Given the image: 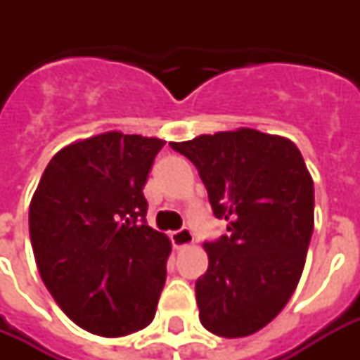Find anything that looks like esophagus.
Here are the masks:
<instances>
[{
	"label": "esophagus",
	"mask_w": 360,
	"mask_h": 360,
	"mask_svg": "<svg viewBox=\"0 0 360 360\" xmlns=\"http://www.w3.org/2000/svg\"><path fill=\"white\" fill-rule=\"evenodd\" d=\"M169 237H172V243H174V246L177 250H183V248H186V246H191L192 243H194L192 231L186 230V228H183V230L179 231H174Z\"/></svg>",
	"instance_id": "esophagus-1"
}]
</instances>
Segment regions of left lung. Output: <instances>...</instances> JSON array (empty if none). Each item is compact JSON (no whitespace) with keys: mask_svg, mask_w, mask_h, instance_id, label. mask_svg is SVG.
Here are the masks:
<instances>
[{"mask_svg":"<svg viewBox=\"0 0 360 360\" xmlns=\"http://www.w3.org/2000/svg\"><path fill=\"white\" fill-rule=\"evenodd\" d=\"M202 177L228 236L205 243L207 273L196 282L209 333L243 338L273 321L301 280L314 230V181L290 138L256 129L169 141Z\"/></svg>","mask_w":360,"mask_h":360,"instance_id":"1","label":"left lung"}]
</instances>
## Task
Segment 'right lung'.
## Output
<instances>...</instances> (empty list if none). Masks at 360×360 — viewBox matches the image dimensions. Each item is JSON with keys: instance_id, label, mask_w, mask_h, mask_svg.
Returning <instances> with one entry per match:
<instances>
[{"instance_id": "right-lung-1", "label": "right lung", "mask_w": 360, "mask_h": 360, "mask_svg": "<svg viewBox=\"0 0 360 360\" xmlns=\"http://www.w3.org/2000/svg\"><path fill=\"white\" fill-rule=\"evenodd\" d=\"M160 138L110 130L48 162L30 203L37 269L58 307L87 333L146 329L166 282L172 243L146 222L143 198Z\"/></svg>"}]
</instances>
